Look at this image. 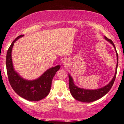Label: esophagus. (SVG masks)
<instances>
[{
	"label": "esophagus",
	"mask_w": 124,
	"mask_h": 124,
	"mask_svg": "<svg viewBox=\"0 0 124 124\" xmlns=\"http://www.w3.org/2000/svg\"><path fill=\"white\" fill-rule=\"evenodd\" d=\"M67 61L66 60H64L63 61H62V63H63V65H64V66H66V65H67Z\"/></svg>",
	"instance_id": "1"
}]
</instances>
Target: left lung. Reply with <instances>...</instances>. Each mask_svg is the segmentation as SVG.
I'll use <instances>...</instances> for the list:
<instances>
[{
	"instance_id": "obj_1",
	"label": "left lung",
	"mask_w": 124,
	"mask_h": 124,
	"mask_svg": "<svg viewBox=\"0 0 124 124\" xmlns=\"http://www.w3.org/2000/svg\"><path fill=\"white\" fill-rule=\"evenodd\" d=\"M104 39L106 40L109 41V43L114 46L115 51H116V55H117V64L116 67V71L114 77L111 81L107 85H105L101 88L97 89L90 90V89H85L84 88H80L79 87L76 86L74 84V80L71 77L70 75L69 74V88L70 91L71 95L76 100L81 101L82 102H87L90 103L93 101H97L98 99H100L101 98L103 97L106 95L108 92L109 91L111 88H112L113 84H114L115 80L116 79L117 69L118 66V54L117 53L116 48H115V44L111 40L108 39L106 36H104Z\"/></svg>"
}]
</instances>
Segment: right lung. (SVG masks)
<instances>
[{"label": "right lung", "mask_w": 124, "mask_h": 124, "mask_svg": "<svg viewBox=\"0 0 124 124\" xmlns=\"http://www.w3.org/2000/svg\"><path fill=\"white\" fill-rule=\"evenodd\" d=\"M23 36L21 35L16 38L7 51L6 67L8 79L12 88L18 95L29 101H39L44 98L49 93L52 79L61 66L57 65L50 68L35 80H29L21 77L14 69L12 51L14 43Z\"/></svg>", "instance_id": "1"}]
</instances>
